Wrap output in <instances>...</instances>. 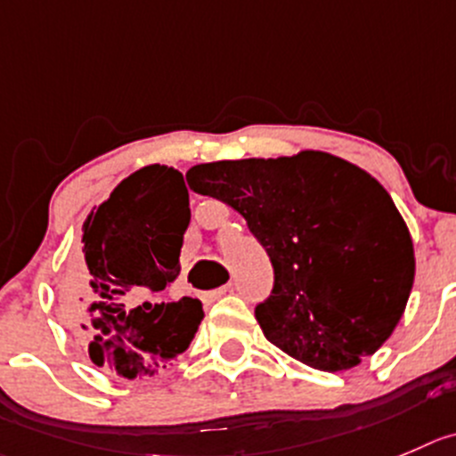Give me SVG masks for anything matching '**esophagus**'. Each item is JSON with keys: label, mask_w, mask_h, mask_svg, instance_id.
I'll use <instances>...</instances> for the list:
<instances>
[{"label": "esophagus", "mask_w": 456, "mask_h": 456, "mask_svg": "<svg viewBox=\"0 0 456 456\" xmlns=\"http://www.w3.org/2000/svg\"><path fill=\"white\" fill-rule=\"evenodd\" d=\"M228 290H231V284H225V286H221V289H215V290H208V293H203V302L219 300V297L225 296Z\"/></svg>", "instance_id": "1"}]
</instances>
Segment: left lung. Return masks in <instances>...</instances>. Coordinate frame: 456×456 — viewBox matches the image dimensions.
Here are the masks:
<instances>
[{"label": "left lung", "instance_id": "1", "mask_svg": "<svg viewBox=\"0 0 456 456\" xmlns=\"http://www.w3.org/2000/svg\"><path fill=\"white\" fill-rule=\"evenodd\" d=\"M190 190L235 208L271 257L264 336L320 371L351 370L396 329L414 246L387 190L327 151L190 167Z\"/></svg>", "mask_w": 456, "mask_h": 456}]
</instances>
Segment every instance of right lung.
Returning a JSON list of instances; mask_svg holds the SVG:
<instances>
[{"instance_id": "obj_1", "label": "right lung", "mask_w": 456, "mask_h": 456, "mask_svg": "<svg viewBox=\"0 0 456 456\" xmlns=\"http://www.w3.org/2000/svg\"><path fill=\"white\" fill-rule=\"evenodd\" d=\"M190 224L183 175L147 166L120 181L82 225L85 286L73 302L77 333L91 361L125 379L154 376L188 349L203 320L201 302H129L159 296L179 277L181 246Z\"/></svg>"}]
</instances>
